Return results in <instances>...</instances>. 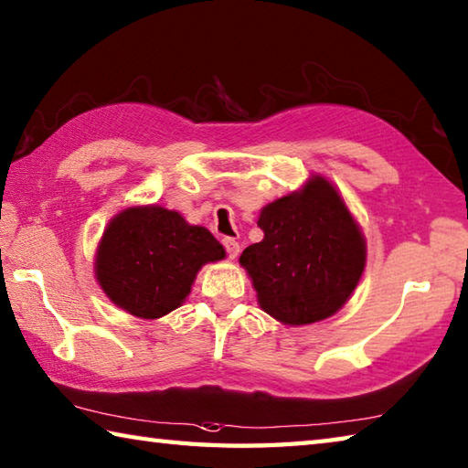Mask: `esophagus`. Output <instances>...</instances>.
Instances as JSON below:
<instances>
[{
	"label": "esophagus",
	"mask_w": 468,
	"mask_h": 468,
	"mask_svg": "<svg viewBox=\"0 0 468 468\" xmlns=\"http://www.w3.org/2000/svg\"><path fill=\"white\" fill-rule=\"evenodd\" d=\"M223 245H225V250H227V256L231 258V260H235L237 256H239V251H241L239 243H237L235 239H231V237H225V239H223Z\"/></svg>",
	"instance_id": "obj_1"
}]
</instances>
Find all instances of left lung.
Listing matches in <instances>:
<instances>
[{
  "mask_svg": "<svg viewBox=\"0 0 468 468\" xmlns=\"http://www.w3.org/2000/svg\"><path fill=\"white\" fill-rule=\"evenodd\" d=\"M263 239L245 248L260 307L284 325H309L334 315L358 286L367 241L344 198L323 176L263 207Z\"/></svg>",
  "mask_w": 468,
  "mask_h": 468,
  "instance_id": "obj_1",
  "label": "left lung"
}]
</instances>
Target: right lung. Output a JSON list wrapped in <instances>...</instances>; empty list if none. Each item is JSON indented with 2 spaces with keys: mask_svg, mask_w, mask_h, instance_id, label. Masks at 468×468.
<instances>
[{
  "mask_svg": "<svg viewBox=\"0 0 468 468\" xmlns=\"http://www.w3.org/2000/svg\"><path fill=\"white\" fill-rule=\"evenodd\" d=\"M225 258L208 229L164 207H131L110 220L96 253V278L116 307L159 319L180 307L198 270Z\"/></svg>",
  "mask_w": 468,
  "mask_h": 468,
  "instance_id": "1",
  "label": "right lung"
}]
</instances>
